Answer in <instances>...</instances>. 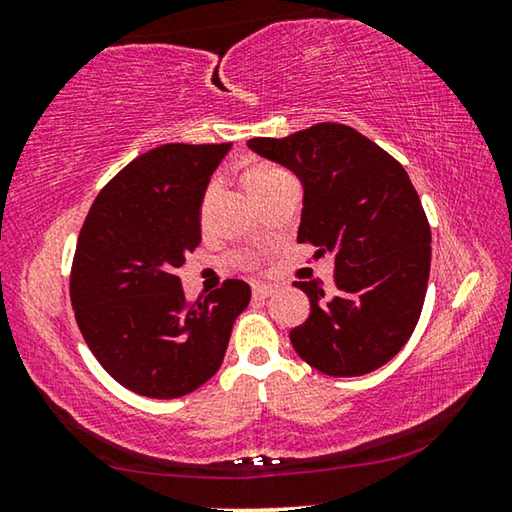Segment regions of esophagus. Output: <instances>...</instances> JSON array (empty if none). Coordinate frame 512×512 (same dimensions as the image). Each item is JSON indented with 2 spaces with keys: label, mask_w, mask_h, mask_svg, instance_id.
Segmentation results:
<instances>
[{
  "label": "esophagus",
  "mask_w": 512,
  "mask_h": 512,
  "mask_svg": "<svg viewBox=\"0 0 512 512\" xmlns=\"http://www.w3.org/2000/svg\"><path fill=\"white\" fill-rule=\"evenodd\" d=\"M275 293L273 284H264V282H253V296L257 298H268Z\"/></svg>",
  "instance_id": "1"
}]
</instances>
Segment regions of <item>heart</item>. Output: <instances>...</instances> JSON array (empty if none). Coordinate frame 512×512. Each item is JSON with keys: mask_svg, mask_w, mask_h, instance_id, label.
I'll return each mask as SVG.
<instances>
[{"mask_svg": "<svg viewBox=\"0 0 512 512\" xmlns=\"http://www.w3.org/2000/svg\"><path fill=\"white\" fill-rule=\"evenodd\" d=\"M280 169H273V167H255L250 169L246 176H244V185H253V183H259V180H264L268 176H273V173H277ZM241 262H250V257H241Z\"/></svg>", "mask_w": 512, "mask_h": 512, "instance_id": "1", "label": "heart"}]
</instances>
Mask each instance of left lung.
I'll return each instance as SVG.
<instances>
[{
  "mask_svg": "<svg viewBox=\"0 0 512 512\" xmlns=\"http://www.w3.org/2000/svg\"><path fill=\"white\" fill-rule=\"evenodd\" d=\"M248 149L300 178V244L334 255V284L293 282L311 314L293 327V350L332 377L384 366L418 325L431 268V228L409 173L366 135L323 121Z\"/></svg>",
  "mask_w": 512,
  "mask_h": 512,
  "instance_id": "1",
  "label": "left lung"
}]
</instances>
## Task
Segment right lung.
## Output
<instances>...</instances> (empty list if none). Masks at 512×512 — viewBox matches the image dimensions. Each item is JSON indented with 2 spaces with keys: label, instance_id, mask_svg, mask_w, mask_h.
I'll list each match as a JSON object with an SVG mask.
<instances>
[{
  "label": "right lung",
  "instance_id": "obj_1",
  "mask_svg": "<svg viewBox=\"0 0 512 512\" xmlns=\"http://www.w3.org/2000/svg\"><path fill=\"white\" fill-rule=\"evenodd\" d=\"M225 144H162L126 164L94 198L69 280L76 323L121 386L173 400L221 368L250 287L225 280L187 302L176 271L201 244V205Z\"/></svg>",
  "mask_w": 512,
  "mask_h": 512
}]
</instances>
